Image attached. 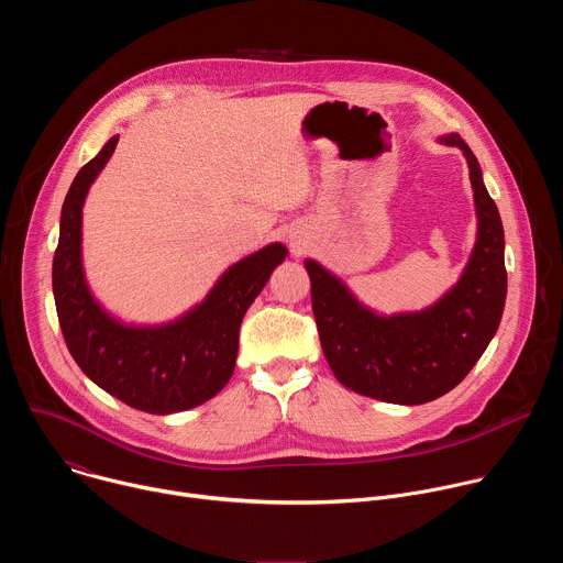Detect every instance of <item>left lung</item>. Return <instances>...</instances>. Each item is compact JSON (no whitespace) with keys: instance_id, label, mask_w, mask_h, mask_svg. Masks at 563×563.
Masks as SVG:
<instances>
[{"instance_id":"1","label":"left lung","mask_w":563,"mask_h":563,"mask_svg":"<svg viewBox=\"0 0 563 563\" xmlns=\"http://www.w3.org/2000/svg\"><path fill=\"white\" fill-rule=\"evenodd\" d=\"M463 151L476 211V240L459 280L430 307L378 313L313 258L305 261L320 347L347 389L398 406H421L454 389L499 330L508 294L504 224L484 174L456 133L439 137Z\"/></svg>"}]
</instances>
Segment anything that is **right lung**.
<instances>
[{"mask_svg":"<svg viewBox=\"0 0 563 563\" xmlns=\"http://www.w3.org/2000/svg\"><path fill=\"white\" fill-rule=\"evenodd\" d=\"M118 137L77 172L62 205L53 258L57 318L70 356L98 387L135 410L174 415L202 406L229 383L243 316L287 247L272 243L233 263L198 305L167 323H124L93 296L82 265V207Z\"/></svg>","mask_w":563,"mask_h":563,"instance_id":"add662e5","label":"right lung"}]
</instances>
